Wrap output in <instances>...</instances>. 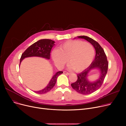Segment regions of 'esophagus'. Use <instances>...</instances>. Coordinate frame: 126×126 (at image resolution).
<instances>
[{
  "label": "esophagus",
  "instance_id": "esophagus-1",
  "mask_svg": "<svg viewBox=\"0 0 126 126\" xmlns=\"http://www.w3.org/2000/svg\"><path fill=\"white\" fill-rule=\"evenodd\" d=\"M63 73H64V74H65V75H69L71 74L70 73H69V72H67V71H64Z\"/></svg>",
  "mask_w": 126,
  "mask_h": 126
}]
</instances>
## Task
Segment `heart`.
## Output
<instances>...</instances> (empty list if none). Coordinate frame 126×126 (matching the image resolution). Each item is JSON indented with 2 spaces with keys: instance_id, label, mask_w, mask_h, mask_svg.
Returning a JSON list of instances; mask_svg holds the SVG:
<instances>
[{
  "instance_id": "b5f03b06",
  "label": "heart",
  "mask_w": 126,
  "mask_h": 126,
  "mask_svg": "<svg viewBox=\"0 0 126 126\" xmlns=\"http://www.w3.org/2000/svg\"><path fill=\"white\" fill-rule=\"evenodd\" d=\"M95 51L89 43L79 40L68 41L62 44L60 49L56 48L51 57L58 67H62L68 62L70 67L76 71H81L88 67L94 60Z\"/></svg>"
}]
</instances>
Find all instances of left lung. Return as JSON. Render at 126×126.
<instances>
[{
    "mask_svg": "<svg viewBox=\"0 0 126 126\" xmlns=\"http://www.w3.org/2000/svg\"><path fill=\"white\" fill-rule=\"evenodd\" d=\"M77 38L84 39L93 45L95 50V56L94 60L89 66L77 75V81L72 83L71 86L72 88L79 93L85 95L89 94L101 87L107 73L108 62L104 49L96 41L86 36H78ZM94 69L99 70V77L96 80L91 81L89 80L88 75L90 71Z\"/></svg>",
    "mask_w": 126,
    "mask_h": 126,
    "instance_id": "obj_1",
    "label": "left lung"
}]
</instances>
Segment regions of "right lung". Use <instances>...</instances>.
Listing matches in <instances>:
<instances>
[{"instance_id": "1", "label": "right lung", "mask_w": 126, "mask_h": 126, "mask_svg": "<svg viewBox=\"0 0 126 126\" xmlns=\"http://www.w3.org/2000/svg\"><path fill=\"white\" fill-rule=\"evenodd\" d=\"M55 43L54 41L50 39H41L32 44L22 54L20 60L19 66L21 61L26 58L37 57L49 60L50 51L52 47L55 45ZM62 73L63 71H62L57 72L52 77L48 84L44 88L39 91H34L35 92L38 94H43L49 91L55 85L58 76Z\"/></svg>"}]
</instances>
